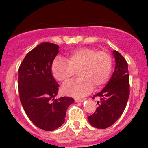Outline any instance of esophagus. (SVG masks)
Segmentation results:
<instances>
[{
	"label": "esophagus",
	"instance_id": "1",
	"mask_svg": "<svg viewBox=\"0 0 148 148\" xmlns=\"http://www.w3.org/2000/svg\"><path fill=\"white\" fill-rule=\"evenodd\" d=\"M75 102H82L84 101V99H79V98H76L75 99Z\"/></svg>",
	"mask_w": 148,
	"mask_h": 148
}]
</instances>
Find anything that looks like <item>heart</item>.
<instances>
[{"mask_svg": "<svg viewBox=\"0 0 148 148\" xmlns=\"http://www.w3.org/2000/svg\"><path fill=\"white\" fill-rule=\"evenodd\" d=\"M65 60L56 58L52 63L51 71L57 81L66 82L78 71L79 79L62 86L65 95L79 97L93 89H99L108 81L112 66L108 53L90 48H82L66 55Z\"/></svg>", "mask_w": 148, "mask_h": 148, "instance_id": "obj_1", "label": "heart"}]
</instances>
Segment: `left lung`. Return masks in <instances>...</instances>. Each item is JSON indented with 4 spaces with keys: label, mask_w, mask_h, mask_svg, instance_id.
Listing matches in <instances>:
<instances>
[{
    "label": "left lung",
    "mask_w": 148,
    "mask_h": 148,
    "mask_svg": "<svg viewBox=\"0 0 148 148\" xmlns=\"http://www.w3.org/2000/svg\"><path fill=\"white\" fill-rule=\"evenodd\" d=\"M112 55L115 59L114 72L104 89L94 96L100 99L99 107L88 117L89 124L98 129L109 127L120 118L130 95L127 63L117 51H113Z\"/></svg>",
    "instance_id": "8db88e82"
}]
</instances>
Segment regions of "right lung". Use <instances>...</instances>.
I'll list each match as a JSON object with an SVG mask.
<instances>
[{
	"mask_svg": "<svg viewBox=\"0 0 148 148\" xmlns=\"http://www.w3.org/2000/svg\"><path fill=\"white\" fill-rule=\"evenodd\" d=\"M59 46L41 43L25 56L18 69L19 96L25 112L36 127L46 131L57 129L64 122L73 98L55 99L59 84L51 72ZM52 102H51V100Z\"/></svg>",
	"mask_w": 148,
	"mask_h": 148,
	"instance_id": "add662e5",
	"label": "right lung"
}]
</instances>
